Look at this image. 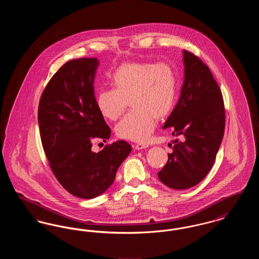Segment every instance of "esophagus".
<instances>
[{
  "instance_id": "1",
  "label": "esophagus",
  "mask_w": 259,
  "mask_h": 259,
  "mask_svg": "<svg viewBox=\"0 0 259 259\" xmlns=\"http://www.w3.org/2000/svg\"><path fill=\"white\" fill-rule=\"evenodd\" d=\"M148 148V144H137L135 146V148L137 150H141V149H145V148Z\"/></svg>"
}]
</instances>
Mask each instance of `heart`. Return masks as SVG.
I'll return each instance as SVG.
<instances>
[{
  "mask_svg": "<svg viewBox=\"0 0 259 259\" xmlns=\"http://www.w3.org/2000/svg\"><path fill=\"white\" fill-rule=\"evenodd\" d=\"M113 89H102L96 96L101 115L116 120L125 111L127 102L133 111L116 124L119 138L143 143L153 132L157 119L172 111L177 97V77L168 63L127 62L111 75Z\"/></svg>",
  "mask_w": 259,
  "mask_h": 259,
  "instance_id": "b5f03b06",
  "label": "heart"
}]
</instances>
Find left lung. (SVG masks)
<instances>
[{
    "label": "left lung",
    "mask_w": 259,
    "mask_h": 259,
    "mask_svg": "<svg viewBox=\"0 0 259 259\" xmlns=\"http://www.w3.org/2000/svg\"><path fill=\"white\" fill-rule=\"evenodd\" d=\"M185 80L181 97L163 129L172 130V153L158 178L172 189L198 185L212 167L225 127L222 91L209 67L193 53L184 50Z\"/></svg>",
    "instance_id": "obj_1"
}]
</instances>
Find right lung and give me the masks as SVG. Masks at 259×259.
<instances>
[{"mask_svg":"<svg viewBox=\"0 0 259 259\" xmlns=\"http://www.w3.org/2000/svg\"><path fill=\"white\" fill-rule=\"evenodd\" d=\"M97 58L67 62L51 77L38 104L37 121L50 168L74 196L92 199L103 194L131 152L117 141L92 151L94 139L109 140L111 129L99 112L94 95Z\"/></svg>","mask_w":259,"mask_h":259,"instance_id":"1","label":"right lung"}]
</instances>
